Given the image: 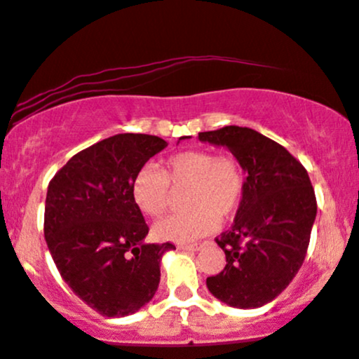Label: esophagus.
<instances>
[{
	"instance_id": "34e87169",
	"label": "esophagus",
	"mask_w": 359,
	"mask_h": 359,
	"mask_svg": "<svg viewBox=\"0 0 359 359\" xmlns=\"http://www.w3.org/2000/svg\"><path fill=\"white\" fill-rule=\"evenodd\" d=\"M179 249L189 250V252H196V250L203 249V245H201V243H189V245H179Z\"/></svg>"
}]
</instances>
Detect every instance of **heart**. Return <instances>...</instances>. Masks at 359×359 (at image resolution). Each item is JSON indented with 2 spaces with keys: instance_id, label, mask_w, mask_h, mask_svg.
<instances>
[{
  "instance_id": "heart-1",
  "label": "heart",
  "mask_w": 359,
  "mask_h": 359,
  "mask_svg": "<svg viewBox=\"0 0 359 359\" xmlns=\"http://www.w3.org/2000/svg\"><path fill=\"white\" fill-rule=\"evenodd\" d=\"M173 189H187L184 206L189 211L161 219L153 235L161 242L186 243L210 233L219 222L235 215L245 189V170L231 155L210 149H187L172 155L161 170L141 168L133 179L131 194L144 215L160 216L167 210Z\"/></svg>"
}]
</instances>
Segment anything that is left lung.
Instances as JSON below:
<instances>
[{
  "instance_id": "8db88e82",
  "label": "left lung",
  "mask_w": 359,
  "mask_h": 359,
  "mask_svg": "<svg viewBox=\"0 0 359 359\" xmlns=\"http://www.w3.org/2000/svg\"><path fill=\"white\" fill-rule=\"evenodd\" d=\"M199 141L230 149L245 170L233 224L216 238L226 266L206 286L226 305L259 309L281 294L305 261L317 216L310 177L288 149L250 128L199 133Z\"/></svg>"
}]
</instances>
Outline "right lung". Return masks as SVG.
I'll return each mask as SVG.
<instances>
[{"instance_id": "1", "label": "right lung", "mask_w": 359, "mask_h": 359, "mask_svg": "<svg viewBox=\"0 0 359 359\" xmlns=\"http://www.w3.org/2000/svg\"><path fill=\"white\" fill-rule=\"evenodd\" d=\"M149 135L110 136L76 153L49 182L44 237L59 274L104 317H126L155 297L172 243H144L148 224L131 194L144 163L167 148Z\"/></svg>"}]
</instances>
